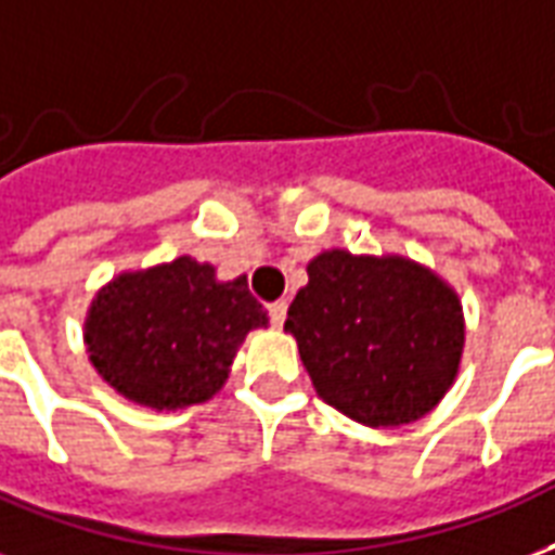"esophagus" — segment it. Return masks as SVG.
I'll use <instances>...</instances> for the list:
<instances>
[{
  "mask_svg": "<svg viewBox=\"0 0 555 555\" xmlns=\"http://www.w3.org/2000/svg\"><path fill=\"white\" fill-rule=\"evenodd\" d=\"M268 311H270V323L282 325V323H285V317H287V302H285V299H279V302H270Z\"/></svg>",
  "mask_w": 555,
  "mask_h": 555,
  "instance_id": "1",
  "label": "esophagus"
}]
</instances>
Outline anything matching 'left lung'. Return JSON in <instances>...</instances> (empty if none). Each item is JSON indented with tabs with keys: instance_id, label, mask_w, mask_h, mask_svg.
Here are the masks:
<instances>
[{
	"instance_id": "left-lung-1",
	"label": "left lung",
	"mask_w": 555,
	"mask_h": 555,
	"mask_svg": "<svg viewBox=\"0 0 555 555\" xmlns=\"http://www.w3.org/2000/svg\"><path fill=\"white\" fill-rule=\"evenodd\" d=\"M285 332L296 337L317 396L370 428L408 425L437 408L465 340L463 306L437 273L346 249L308 264Z\"/></svg>"
}]
</instances>
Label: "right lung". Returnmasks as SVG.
Wrapping results in <instances>:
<instances>
[{
    "instance_id": "add662e5",
    "label": "right lung",
    "mask_w": 555,
    "mask_h": 555,
    "mask_svg": "<svg viewBox=\"0 0 555 555\" xmlns=\"http://www.w3.org/2000/svg\"><path fill=\"white\" fill-rule=\"evenodd\" d=\"M261 325L268 311L249 294L247 276L218 282L211 264L180 256L101 287L83 340L113 390L145 408L175 410L221 390L235 349Z\"/></svg>"
}]
</instances>
